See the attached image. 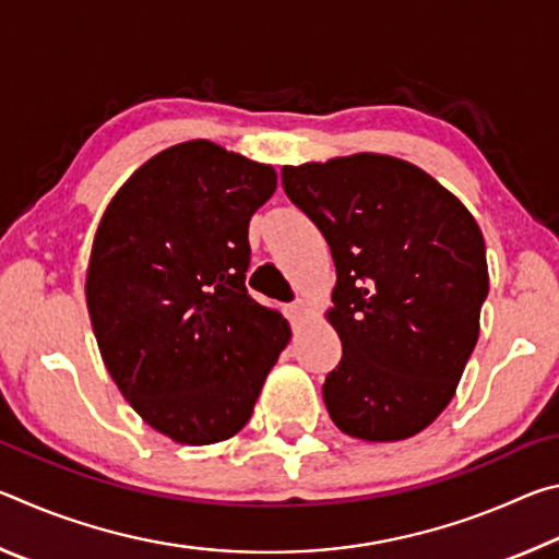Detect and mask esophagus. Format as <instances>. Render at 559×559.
Returning <instances> with one entry per match:
<instances>
[{"mask_svg": "<svg viewBox=\"0 0 559 559\" xmlns=\"http://www.w3.org/2000/svg\"><path fill=\"white\" fill-rule=\"evenodd\" d=\"M286 313H288V318H290V323H300V320L306 318L308 308H306V302H302V300H296V302H288Z\"/></svg>", "mask_w": 559, "mask_h": 559, "instance_id": "1", "label": "esophagus"}]
</instances>
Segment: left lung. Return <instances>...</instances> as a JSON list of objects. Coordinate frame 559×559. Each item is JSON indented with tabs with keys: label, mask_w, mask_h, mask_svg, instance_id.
Returning a JSON list of instances; mask_svg holds the SVG:
<instances>
[{
	"label": "left lung",
	"mask_w": 559,
	"mask_h": 559,
	"mask_svg": "<svg viewBox=\"0 0 559 559\" xmlns=\"http://www.w3.org/2000/svg\"><path fill=\"white\" fill-rule=\"evenodd\" d=\"M281 177L337 269L325 318L343 359L323 384L330 419L362 441L414 437L447 409L478 343L484 234L459 197L400 157L357 153Z\"/></svg>",
	"instance_id": "8db88e82"
}]
</instances>
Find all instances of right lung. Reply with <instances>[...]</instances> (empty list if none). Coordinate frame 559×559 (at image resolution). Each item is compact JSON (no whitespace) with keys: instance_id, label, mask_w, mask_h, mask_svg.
I'll return each mask as SVG.
<instances>
[{"instance_id":"right-lung-1","label":"right lung","mask_w":559,"mask_h":559,"mask_svg":"<svg viewBox=\"0 0 559 559\" xmlns=\"http://www.w3.org/2000/svg\"><path fill=\"white\" fill-rule=\"evenodd\" d=\"M276 169L210 140L128 177L93 239L86 302L103 362L143 421L187 447L231 439L290 340L246 290L249 222Z\"/></svg>"}]
</instances>
